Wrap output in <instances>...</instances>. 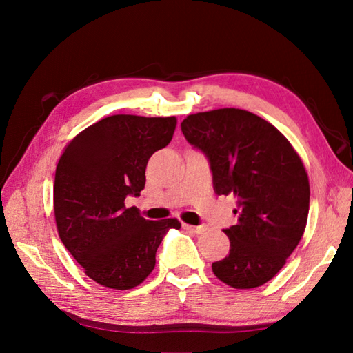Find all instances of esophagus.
Masks as SVG:
<instances>
[{
    "label": "esophagus",
    "instance_id": "34e87169",
    "mask_svg": "<svg viewBox=\"0 0 353 353\" xmlns=\"http://www.w3.org/2000/svg\"><path fill=\"white\" fill-rule=\"evenodd\" d=\"M182 227H183L185 230H190V232H193V234H198V235L204 234V232L207 230V227H205V225H190V224H182Z\"/></svg>",
    "mask_w": 353,
    "mask_h": 353
}]
</instances>
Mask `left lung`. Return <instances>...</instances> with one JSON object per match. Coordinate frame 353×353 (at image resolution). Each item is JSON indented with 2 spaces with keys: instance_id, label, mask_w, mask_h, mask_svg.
<instances>
[{
  "instance_id": "8db88e82",
  "label": "left lung",
  "mask_w": 353,
  "mask_h": 353,
  "mask_svg": "<svg viewBox=\"0 0 353 353\" xmlns=\"http://www.w3.org/2000/svg\"><path fill=\"white\" fill-rule=\"evenodd\" d=\"M182 132L205 155L216 194L236 198L238 224L213 274L238 290L256 288L282 270L303 235L310 208L307 171L290 141L271 123L241 109L194 113Z\"/></svg>"
}]
</instances>
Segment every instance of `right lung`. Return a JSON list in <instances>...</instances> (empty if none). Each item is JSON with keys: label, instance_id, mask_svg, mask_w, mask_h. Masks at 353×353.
Masks as SVG:
<instances>
[{"label": "right lung", "instance_id": "add662e5", "mask_svg": "<svg viewBox=\"0 0 353 353\" xmlns=\"http://www.w3.org/2000/svg\"><path fill=\"white\" fill-rule=\"evenodd\" d=\"M176 117L113 115L92 124L65 148L56 168L59 236L94 282L113 290L140 285L177 219L148 221L128 196H140L151 155L168 146Z\"/></svg>", "mask_w": 353, "mask_h": 353}]
</instances>
